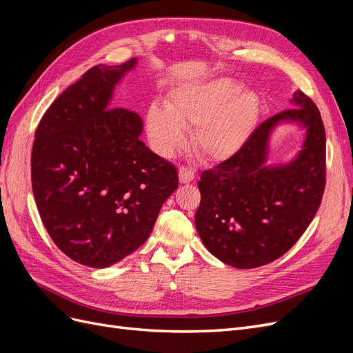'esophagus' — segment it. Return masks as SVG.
Masks as SVG:
<instances>
[{
  "mask_svg": "<svg viewBox=\"0 0 353 353\" xmlns=\"http://www.w3.org/2000/svg\"><path fill=\"white\" fill-rule=\"evenodd\" d=\"M178 175H179V183L181 184H188L194 179V170L190 169V168H185V166H181L178 169Z\"/></svg>",
  "mask_w": 353,
  "mask_h": 353,
  "instance_id": "1",
  "label": "esophagus"
}]
</instances>
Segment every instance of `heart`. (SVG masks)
Instances as JSON below:
<instances>
[{"label":"heart","mask_w":353,"mask_h":353,"mask_svg":"<svg viewBox=\"0 0 353 353\" xmlns=\"http://www.w3.org/2000/svg\"><path fill=\"white\" fill-rule=\"evenodd\" d=\"M261 101L250 88L231 78L185 85L175 90L165 109L152 105L148 132L160 153L169 154L185 141L184 128L193 126L191 143L208 160H221L239 152L253 132Z\"/></svg>","instance_id":"1"}]
</instances>
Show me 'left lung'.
<instances>
[{"label":"left lung","instance_id":"left-lung-1","mask_svg":"<svg viewBox=\"0 0 353 353\" xmlns=\"http://www.w3.org/2000/svg\"><path fill=\"white\" fill-rule=\"evenodd\" d=\"M294 108L262 122L240 150L200 175L196 228L206 249L234 268L250 270L279 259L301 239L325 188V130L315 103L301 90ZM281 121L307 135L290 163L268 167L269 138Z\"/></svg>","mask_w":353,"mask_h":353}]
</instances>
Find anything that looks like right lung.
Returning a JSON list of instances; mask_svg holds the SVG:
<instances>
[{
    "mask_svg": "<svg viewBox=\"0 0 353 353\" xmlns=\"http://www.w3.org/2000/svg\"><path fill=\"white\" fill-rule=\"evenodd\" d=\"M135 65L131 59L85 72L42 116L32 147L42 223L63 253L91 268L140 248L178 188L175 166L140 140V114L110 108L114 87Z\"/></svg>",
    "mask_w": 353,
    "mask_h": 353,
    "instance_id": "1",
    "label": "right lung"
}]
</instances>
